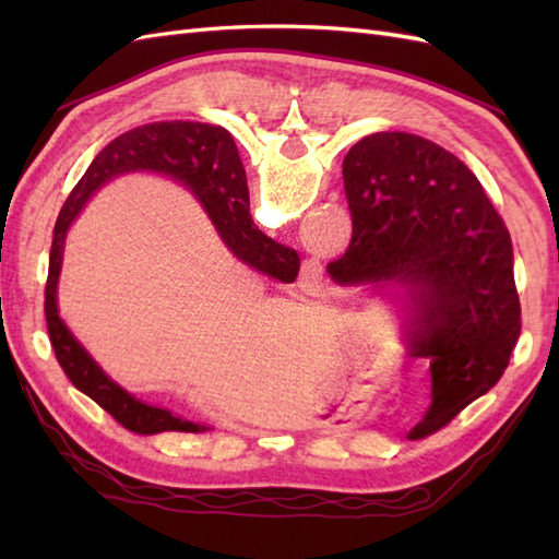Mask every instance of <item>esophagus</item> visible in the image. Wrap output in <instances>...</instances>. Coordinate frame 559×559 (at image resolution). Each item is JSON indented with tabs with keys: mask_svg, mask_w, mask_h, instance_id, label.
<instances>
[{
	"mask_svg": "<svg viewBox=\"0 0 559 559\" xmlns=\"http://www.w3.org/2000/svg\"><path fill=\"white\" fill-rule=\"evenodd\" d=\"M307 278H310V283H312V286H314V283H319V281H314L317 276H307Z\"/></svg>",
	"mask_w": 559,
	"mask_h": 559,
	"instance_id": "34e87169",
	"label": "esophagus"
}]
</instances>
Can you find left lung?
<instances>
[{"mask_svg": "<svg viewBox=\"0 0 559 559\" xmlns=\"http://www.w3.org/2000/svg\"><path fill=\"white\" fill-rule=\"evenodd\" d=\"M353 240L334 281L413 286V353L432 394L408 437L437 432L500 382L521 334L514 247L488 194L454 153L377 132L343 160Z\"/></svg>", "mask_w": 559, "mask_h": 559, "instance_id": "8db88e82", "label": "left lung"}]
</instances>
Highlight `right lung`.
Returning <instances> with one entry per match:
<instances>
[{
	"label": "right lung",
	"instance_id": "1",
	"mask_svg": "<svg viewBox=\"0 0 559 559\" xmlns=\"http://www.w3.org/2000/svg\"><path fill=\"white\" fill-rule=\"evenodd\" d=\"M129 170L165 173L185 182L201 199L211 221L216 223L223 242L249 266L264 271L269 276L295 281L300 269L298 254L254 228L249 218V189L240 153H237L230 132L216 124L175 120L129 129L93 158L74 192L69 194L67 204L59 211L52 230L50 266H47L45 319L57 362L69 382L132 432H204V425L177 418L165 408L146 406L117 386L79 346V341L69 334L57 314L55 293L69 225L100 185Z\"/></svg>",
	"mask_w": 559,
	"mask_h": 559
}]
</instances>
